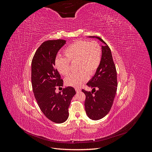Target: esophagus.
I'll list each match as a JSON object with an SVG mask.
<instances>
[{"mask_svg":"<svg viewBox=\"0 0 152 152\" xmlns=\"http://www.w3.org/2000/svg\"><path fill=\"white\" fill-rule=\"evenodd\" d=\"M75 91H76L77 93H79V92H80L81 90L80 89H79V88H75Z\"/></svg>","mask_w":152,"mask_h":152,"instance_id":"34e87169","label":"esophagus"}]
</instances>
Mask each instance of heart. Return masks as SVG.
Segmentation results:
<instances>
[{"label": "heart", "instance_id": "heart-1", "mask_svg": "<svg viewBox=\"0 0 152 152\" xmlns=\"http://www.w3.org/2000/svg\"><path fill=\"white\" fill-rule=\"evenodd\" d=\"M66 58L58 57L55 60V67L60 74L67 75L70 73V61L77 63L76 74L69 75L65 79L68 86L79 87L88 80L89 74L93 75L98 68L102 60V50L96 41H75L66 48L63 51Z\"/></svg>", "mask_w": 152, "mask_h": 152}]
</instances>
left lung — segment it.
Listing matches in <instances>:
<instances>
[{"label":"left lung","instance_id":"1","mask_svg":"<svg viewBox=\"0 0 152 152\" xmlns=\"http://www.w3.org/2000/svg\"><path fill=\"white\" fill-rule=\"evenodd\" d=\"M89 37L97 39L104 44L102 45L100 65L93 77L87 83L93 89L91 92L82 90L86 94L84 106L87 115L92 120L97 121L107 115L112 107L117 89V71L108 45L99 37Z\"/></svg>","mask_w":152,"mask_h":152}]
</instances>
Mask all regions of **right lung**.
Returning a JSON list of instances; mask_svg holds the SVG:
<instances>
[{
    "instance_id": "add662e5",
    "label": "right lung",
    "mask_w": 152,
    "mask_h": 152,
    "mask_svg": "<svg viewBox=\"0 0 152 152\" xmlns=\"http://www.w3.org/2000/svg\"><path fill=\"white\" fill-rule=\"evenodd\" d=\"M66 40H50L44 42L36 50L31 61V84L35 98L41 111L50 121L61 124L68 118V108L76 94L72 87L55 92L63 81L55 68V59L58 50Z\"/></svg>"
}]
</instances>
